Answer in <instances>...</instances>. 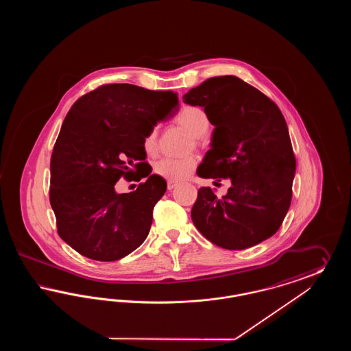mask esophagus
I'll return each mask as SVG.
<instances>
[{
    "label": "esophagus",
    "instance_id": "obj_1",
    "mask_svg": "<svg viewBox=\"0 0 351 351\" xmlns=\"http://www.w3.org/2000/svg\"><path fill=\"white\" fill-rule=\"evenodd\" d=\"M178 184L175 183V182H168L167 183V188L168 191H171V189H173L175 186H176Z\"/></svg>",
    "mask_w": 351,
    "mask_h": 351
}]
</instances>
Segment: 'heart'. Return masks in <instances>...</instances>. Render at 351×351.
<instances>
[{
    "label": "heart",
    "mask_w": 351,
    "mask_h": 351,
    "mask_svg": "<svg viewBox=\"0 0 351 351\" xmlns=\"http://www.w3.org/2000/svg\"><path fill=\"white\" fill-rule=\"evenodd\" d=\"M178 125H180L192 136H195V143H197V138L202 136L209 129V119L206 113L199 106H186L176 117ZM143 150L149 155L154 156L158 151V130L152 128L149 133L143 136L142 141ZM196 168L195 158L189 156L185 159H172L163 158L158 160L154 166V172L169 182H180L186 179L193 173Z\"/></svg>",
    "instance_id": "b5f03b06"
}]
</instances>
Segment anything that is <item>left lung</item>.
Here are the masks:
<instances>
[{"instance_id": "obj_1", "label": "left lung", "mask_w": 351, "mask_h": 351, "mask_svg": "<svg viewBox=\"0 0 351 351\" xmlns=\"http://www.w3.org/2000/svg\"><path fill=\"white\" fill-rule=\"evenodd\" d=\"M202 106L215 125L212 149L197 175L230 180L222 197L209 186L197 192L191 217L208 241L243 250L276 233L292 200L296 159L278 105L235 76L210 77L183 96Z\"/></svg>"}]
</instances>
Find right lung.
Masks as SVG:
<instances>
[{
    "instance_id": "obj_1",
    "label": "right lung",
    "mask_w": 351,
    "mask_h": 351,
    "mask_svg": "<svg viewBox=\"0 0 351 351\" xmlns=\"http://www.w3.org/2000/svg\"><path fill=\"white\" fill-rule=\"evenodd\" d=\"M178 105L172 90L133 84L101 85L72 105L51 155L50 202L58 234L73 250L113 262L145 242L167 183L150 175L142 141ZM138 171L148 180L118 195L117 180Z\"/></svg>"
}]
</instances>
